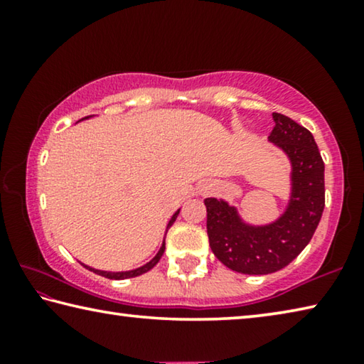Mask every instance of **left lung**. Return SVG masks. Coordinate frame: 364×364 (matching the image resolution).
<instances>
[{
  "instance_id": "8db88e82",
  "label": "left lung",
  "mask_w": 364,
  "mask_h": 364,
  "mask_svg": "<svg viewBox=\"0 0 364 364\" xmlns=\"http://www.w3.org/2000/svg\"><path fill=\"white\" fill-rule=\"evenodd\" d=\"M271 144L291 164V193L278 218L255 225L236 205L207 197V234L218 260L242 274H269L287 267L311 241L324 210V164L313 134L274 112Z\"/></svg>"
}]
</instances>
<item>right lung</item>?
Listing matches in <instances>:
<instances>
[{
	"instance_id": "add662e5",
	"label": "right lung",
	"mask_w": 364,
	"mask_h": 364,
	"mask_svg": "<svg viewBox=\"0 0 364 364\" xmlns=\"http://www.w3.org/2000/svg\"><path fill=\"white\" fill-rule=\"evenodd\" d=\"M91 117H95V115H88V117H85V119H82V120L91 119ZM82 120H78V122H82ZM178 213H180V208H178V210H176L173 215H171V218H170L168 225H167V230H165V236H167V231L170 230V226L175 223ZM164 252H165V239H164L162 245H160V249H159V252L156 254V257H154L151 262H147L146 264H143V267L134 268V269H130V271H104V269H96V268H93V267H88V264H85V263H82V264H83V267H85L86 269L93 271V273L100 274V276H104V278H109V279H128V278H136V276L144 274V273H147V271H149V269H152V268L156 267V264L159 263L160 258H162Z\"/></svg>"
}]
</instances>
